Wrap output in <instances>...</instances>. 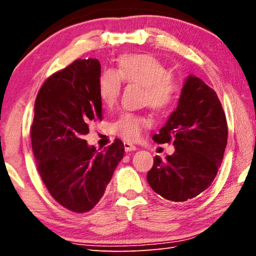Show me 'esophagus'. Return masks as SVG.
<instances>
[{
  "label": "esophagus",
  "instance_id": "esophagus-1",
  "mask_svg": "<svg viewBox=\"0 0 256 256\" xmlns=\"http://www.w3.org/2000/svg\"><path fill=\"white\" fill-rule=\"evenodd\" d=\"M124 148H125V151H136L138 149L136 146L132 144H130V142H125Z\"/></svg>",
  "mask_w": 256,
  "mask_h": 256
}]
</instances>
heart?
<instances>
[{"label":"heart","instance_id":"b5f03b06","mask_svg":"<svg viewBox=\"0 0 256 256\" xmlns=\"http://www.w3.org/2000/svg\"><path fill=\"white\" fill-rule=\"evenodd\" d=\"M122 82L136 84L144 89L142 102L158 112L172 110L178 98L180 81L168 73L158 58L146 54H130L120 60L116 71H105L99 78L98 94L102 102L112 108L118 100ZM146 115L124 112L112 124V132L126 141L140 138L142 131L151 126Z\"/></svg>","mask_w":256,"mask_h":256}]
</instances>
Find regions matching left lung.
<instances>
[{
  "instance_id": "left-lung-1",
  "label": "left lung",
  "mask_w": 256,
  "mask_h": 256,
  "mask_svg": "<svg viewBox=\"0 0 256 256\" xmlns=\"http://www.w3.org/2000/svg\"><path fill=\"white\" fill-rule=\"evenodd\" d=\"M228 126L222 102L214 89L190 76L176 110L154 134L157 144H172L175 152L154 162L146 180L156 193L172 202H184L212 184L227 146Z\"/></svg>"
}]
</instances>
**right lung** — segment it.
<instances>
[{"label": "right lung", "instance_id": "right-lung-1", "mask_svg": "<svg viewBox=\"0 0 256 256\" xmlns=\"http://www.w3.org/2000/svg\"><path fill=\"white\" fill-rule=\"evenodd\" d=\"M100 73L98 60H76L47 78L34 102L30 138L37 170L54 200L76 214L97 204L124 156L120 138L100 152L84 140L89 125L102 120Z\"/></svg>", "mask_w": 256, "mask_h": 256}]
</instances>
